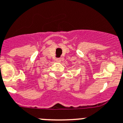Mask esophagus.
<instances>
[{
	"instance_id": "obj_1",
	"label": "esophagus",
	"mask_w": 123,
	"mask_h": 123,
	"mask_svg": "<svg viewBox=\"0 0 123 123\" xmlns=\"http://www.w3.org/2000/svg\"><path fill=\"white\" fill-rule=\"evenodd\" d=\"M56 62H61V58H56Z\"/></svg>"
}]
</instances>
